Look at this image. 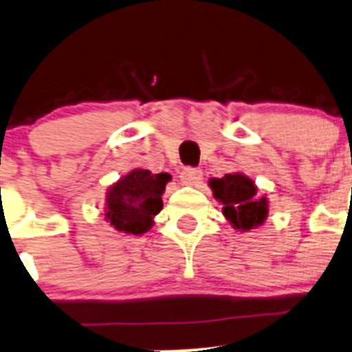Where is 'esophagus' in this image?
Listing matches in <instances>:
<instances>
[{"mask_svg": "<svg viewBox=\"0 0 352 352\" xmlns=\"http://www.w3.org/2000/svg\"><path fill=\"white\" fill-rule=\"evenodd\" d=\"M201 169H197V168H186L183 173H181V179H183L184 184H188V186H197L198 183L201 181Z\"/></svg>", "mask_w": 352, "mask_h": 352, "instance_id": "esophagus-1", "label": "esophagus"}]
</instances>
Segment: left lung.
Segmentation results:
<instances>
[{
    "label": "left lung",
    "mask_w": 352,
    "mask_h": 352,
    "mask_svg": "<svg viewBox=\"0 0 352 352\" xmlns=\"http://www.w3.org/2000/svg\"><path fill=\"white\" fill-rule=\"evenodd\" d=\"M208 184L213 197L223 205L222 213L235 230L248 232L263 226L270 208L266 197H257V188L251 177L234 173L212 177Z\"/></svg>",
    "instance_id": "left-lung-1"
}]
</instances>
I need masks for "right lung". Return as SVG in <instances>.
<instances>
[{
    "label": "right lung",
    "mask_w": 352,
    "mask_h": 352,
    "mask_svg": "<svg viewBox=\"0 0 352 352\" xmlns=\"http://www.w3.org/2000/svg\"><path fill=\"white\" fill-rule=\"evenodd\" d=\"M169 179L168 173L152 175L147 169H133L108 190L104 219L118 232L146 234L162 210V193Z\"/></svg>",
    "instance_id": "add662e5"
}]
</instances>
